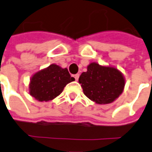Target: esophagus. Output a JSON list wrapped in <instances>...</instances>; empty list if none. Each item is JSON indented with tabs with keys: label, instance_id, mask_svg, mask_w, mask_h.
<instances>
[{
	"label": "esophagus",
	"instance_id": "1",
	"mask_svg": "<svg viewBox=\"0 0 152 152\" xmlns=\"http://www.w3.org/2000/svg\"><path fill=\"white\" fill-rule=\"evenodd\" d=\"M79 74H76L75 76H74V77H75V79H76V80H78V79H79Z\"/></svg>",
	"mask_w": 152,
	"mask_h": 152
}]
</instances>
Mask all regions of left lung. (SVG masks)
Instances as JSON below:
<instances>
[{
  "mask_svg": "<svg viewBox=\"0 0 152 152\" xmlns=\"http://www.w3.org/2000/svg\"><path fill=\"white\" fill-rule=\"evenodd\" d=\"M85 95L98 104H109L119 97L125 86L123 73L115 66L91 62L79 77Z\"/></svg>",
  "mask_w": 152,
  "mask_h": 152,
  "instance_id": "left-lung-1",
  "label": "left lung"
}]
</instances>
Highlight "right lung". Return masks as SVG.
Masks as SVG:
<instances>
[{"instance_id":"right-lung-1","label":"right lung","mask_w":152,"mask_h":152,"mask_svg":"<svg viewBox=\"0 0 152 152\" xmlns=\"http://www.w3.org/2000/svg\"><path fill=\"white\" fill-rule=\"evenodd\" d=\"M74 80L75 78L71 76L67 69L51 64L31 76L28 93L38 101H50L61 94L67 84Z\"/></svg>"}]
</instances>
